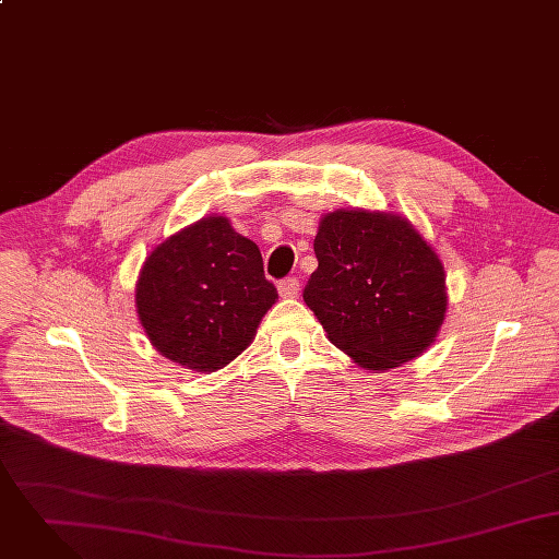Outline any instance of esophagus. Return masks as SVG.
<instances>
[{
	"instance_id": "obj_1",
	"label": "esophagus",
	"mask_w": 559,
	"mask_h": 559,
	"mask_svg": "<svg viewBox=\"0 0 559 559\" xmlns=\"http://www.w3.org/2000/svg\"><path fill=\"white\" fill-rule=\"evenodd\" d=\"M300 292V283L296 278H285L278 283V294L281 298H296Z\"/></svg>"
}]
</instances>
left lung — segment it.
<instances>
[{
    "label": "left lung",
    "mask_w": 559,
    "mask_h": 559,
    "mask_svg": "<svg viewBox=\"0 0 559 559\" xmlns=\"http://www.w3.org/2000/svg\"><path fill=\"white\" fill-rule=\"evenodd\" d=\"M305 302L331 343L369 371L424 354L445 320V270L397 214L336 210L320 223Z\"/></svg>",
    "instance_id": "obj_1"
}]
</instances>
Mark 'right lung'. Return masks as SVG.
<instances>
[{
	"mask_svg": "<svg viewBox=\"0 0 559 559\" xmlns=\"http://www.w3.org/2000/svg\"><path fill=\"white\" fill-rule=\"evenodd\" d=\"M278 300L254 241L207 216L162 241L144 261L135 309L153 347L192 371L237 358Z\"/></svg>",
	"mask_w": 559,
	"mask_h": 559,
	"instance_id": "1",
	"label": "right lung"
}]
</instances>
